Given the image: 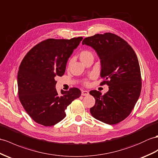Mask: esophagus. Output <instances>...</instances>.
Instances as JSON below:
<instances>
[{"instance_id":"1","label":"esophagus","mask_w":158,"mask_h":158,"mask_svg":"<svg viewBox=\"0 0 158 158\" xmlns=\"http://www.w3.org/2000/svg\"><path fill=\"white\" fill-rule=\"evenodd\" d=\"M89 94V92L86 90H82V96H87Z\"/></svg>"}]
</instances>
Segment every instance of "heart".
<instances>
[{
  "mask_svg": "<svg viewBox=\"0 0 158 158\" xmlns=\"http://www.w3.org/2000/svg\"><path fill=\"white\" fill-rule=\"evenodd\" d=\"M78 57L80 60L84 64L88 60L93 57V53H92V52L88 49H83L79 52ZM70 64H71V61H69L68 66H70ZM91 78H93V76H91ZM84 84H88V80H85V81H84Z\"/></svg>",
  "mask_w": 158,
  "mask_h": 158,
  "instance_id": "heart-1",
  "label": "heart"
}]
</instances>
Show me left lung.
Here are the masks:
<instances>
[{
	"instance_id": "8db88e82",
	"label": "left lung",
	"mask_w": 158,
	"mask_h": 158,
	"mask_svg": "<svg viewBox=\"0 0 158 158\" xmlns=\"http://www.w3.org/2000/svg\"><path fill=\"white\" fill-rule=\"evenodd\" d=\"M101 59V84L109 90L105 94L90 91L95 105L90 109L92 116L109 125L117 124L131 113L141 90L140 66L135 52L121 37L111 33L96 34L84 38Z\"/></svg>"
}]
</instances>
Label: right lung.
I'll use <instances>...</instances> for the list:
<instances>
[{"mask_svg": "<svg viewBox=\"0 0 158 158\" xmlns=\"http://www.w3.org/2000/svg\"><path fill=\"white\" fill-rule=\"evenodd\" d=\"M82 37L70 40L48 39L30 49L17 74L18 94L25 111L37 123L53 126L66 117L65 110L81 95L77 88L57 93L56 76H62L68 60Z\"/></svg>", "mask_w": 158, "mask_h": 158, "instance_id": "add662e5", "label": "right lung"}]
</instances>
